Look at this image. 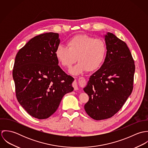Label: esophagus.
Masks as SVG:
<instances>
[{
	"label": "esophagus",
	"instance_id": "34e87169",
	"mask_svg": "<svg viewBox=\"0 0 148 148\" xmlns=\"http://www.w3.org/2000/svg\"><path fill=\"white\" fill-rule=\"evenodd\" d=\"M79 82L80 83H83L84 82L85 79L83 77H81L79 79ZM73 86L74 88V90H77L78 89V85H77V82L76 81H75L73 83Z\"/></svg>",
	"mask_w": 148,
	"mask_h": 148
}]
</instances>
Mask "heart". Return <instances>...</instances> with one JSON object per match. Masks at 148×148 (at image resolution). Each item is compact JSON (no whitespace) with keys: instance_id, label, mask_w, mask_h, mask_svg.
Listing matches in <instances>:
<instances>
[{"instance_id":"b5f03b06","label":"heart","mask_w":148,"mask_h":148,"mask_svg":"<svg viewBox=\"0 0 148 148\" xmlns=\"http://www.w3.org/2000/svg\"><path fill=\"white\" fill-rule=\"evenodd\" d=\"M106 54L104 42L86 35H79L71 38L67 42V47L60 45L55 51L57 59L64 67L71 66L77 58L79 62L69 70L73 75H79L86 70L97 69L103 63Z\"/></svg>"}]
</instances>
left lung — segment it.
I'll return each instance as SVG.
<instances>
[{
	"label": "left lung",
	"mask_w": 148,
	"mask_h": 148,
	"mask_svg": "<svg viewBox=\"0 0 148 148\" xmlns=\"http://www.w3.org/2000/svg\"><path fill=\"white\" fill-rule=\"evenodd\" d=\"M103 37L107 50L104 62L83 88L89 97L85 110L96 120L109 119L121 108L132 92L135 71L127 44L110 32Z\"/></svg>",
	"instance_id": "8db88e82"
}]
</instances>
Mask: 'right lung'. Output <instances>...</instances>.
Listing matches in <instances>:
<instances>
[{"label":"right lung","mask_w":148,"mask_h":148,"mask_svg":"<svg viewBox=\"0 0 148 148\" xmlns=\"http://www.w3.org/2000/svg\"><path fill=\"white\" fill-rule=\"evenodd\" d=\"M59 34L32 38L17 53L12 76L18 102L31 116L45 119L58 109L64 96L73 90L74 79L58 65L55 51Z\"/></svg>","instance_id":"add662e5"}]
</instances>
